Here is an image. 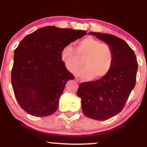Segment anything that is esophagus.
I'll return each mask as SVG.
<instances>
[{"instance_id": "obj_1", "label": "esophagus", "mask_w": 147, "mask_h": 147, "mask_svg": "<svg viewBox=\"0 0 147 147\" xmlns=\"http://www.w3.org/2000/svg\"><path fill=\"white\" fill-rule=\"evenodd\" d=\"M76 81H77L79 84L82 83V80H80V79H78V78H76Z\"/></svg>"}]
</instances>
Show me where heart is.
<instances>
[{
	"mask_svg": "<svg viewBox=\"0 0 147 147\" xmlns=\"http://www.w3.org/2000/svg\"><path fill=\"white\" fill-rule=\"evenodd\" d=\"M61 59L66 69L72 74L81 67L80 59L83 60L85 67L78 71V75L86 79L100 80L111 71L114 54L109 44L88 37L78 42L76 49L71 45L65 46L61 51Z\"/></svg>",
	"mask_w": 147,
	"mask_h": 147,
	"instance_id": "1",
	"label": "heart"
}]
</instances>
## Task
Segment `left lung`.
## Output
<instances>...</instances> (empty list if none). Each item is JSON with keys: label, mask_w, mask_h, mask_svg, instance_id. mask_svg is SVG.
I'll return each instance as SVG.
<instances>
[{"label": "left lung", "mask_w": 147, "mask_h": 147, "mask_svg": "<svg viewBox=\"0 0 147 147\" xmlns=\"http://www.w3.org/2000/svg\"><path fill=\"white\" fill-rule=\"evenodd\" d=\"M89 34L111 46L114 61L106 77L80 84L77 95L82 99L84 115L94 120H105L123 110L136 84L137 60L133 50L123 39L110 34Z\"/></svg>", "instance_id": "left-lung-1"}]
</instances>
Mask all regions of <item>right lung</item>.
I'll return each instance as SVG.
<instances>
[{"mask_svg": "<svg viewBox=\"0 0 147 147\" xmlns=\"http://www.w3.org/2000/svg\"><path fill=\"white\" fill-rule=\"evenodd\" d=\"M87 32L47 26L26 36L15 50L11 84L20 106L37 117L53 114L66 83L74 76L61 59L65 46Z\"/></svg>", "mask_w": 147, "mask_h": 147, "instance_id": "add662e5", "label": "right lung"}]
</instances>
